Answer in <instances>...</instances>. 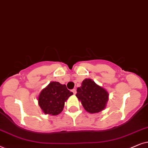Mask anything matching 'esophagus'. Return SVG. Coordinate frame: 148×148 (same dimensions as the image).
Masks as SVG:
<instances>
[{
  "instance_id": "obj_1",
  "label": "esophagus",
  "mask_w": 148,
  "mask_h": 148,
  "mask_svg": "<svg viewBox=\"0 0 148 148\" xmlns=\"http://www.w3.org/2000/svg\"><path fill=\"white\" fill-rule=\"evenodd\" d=\"M72 91L73 92V93H74V95H76V88H74V89H72Z\"/></svg>"
}]
</instances>
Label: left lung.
Wrapping results in <instances>:
<instances>
[{
  "label": "left lung",
  "instance_id": "obj_1",
  "mask_svg": "<svg viewBox=\"0 0 148 148\" xmlns=\"http://www.w3.org/2000/svg\"><path fill=\"white\" fill-rule=\"evenodd\" d=\"M76 96L81 101L86 112L98 113L106 108L109 94L103 87L97 85L90 78L84 79L78 87Z\"/></svg>",
  "mask_w": 148,
  "mask_h": 148
}]
</instances>
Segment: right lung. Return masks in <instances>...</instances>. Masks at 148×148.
<instances>
[{"label":"right lung","mask_w":148,"mask_h":148,"mask_svg":"<svg viewBox=\"0 0 148 148\" xmlns=\"http://www.w3.org/2000/svg\"><path fill=\"white\" fill-rule=\"evenodd\" d=\"M72 94L65 84L51 82L39 94L38 105L44 114L58 115L64 109L65 101Z\"/></svg>","instance_id":"1"}]
</instances>
